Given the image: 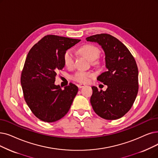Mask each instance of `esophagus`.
Wrapping results in <instances>:
<instances>
[{
	"label": "esophagus",
	"mask_w": 158,
	"mask_h": 158,
	"mask_svg": "<svg viewBox=\"0 0 158 158\" xmlns=\"http://www.w3.org/2000/svg\"><path fill=\"white\" fill-rule=\"evenodd\" d=\"M85 86V84H79V85H77V86H78V88H83V87H84Z\"/></svg>",
	"instance_id": "obj_1"
}]
</instances>
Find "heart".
<instances>
[{
  "instance_id": "obj_1",
  "label": "heart",
  "mask_w": 158,
  "mask_h": 158,
  "mask_svg": "<svg viewBox=\"0 0 158 158\" xmlns=\"http://www.w3.org/2000/svg\"><path fill=\"white\" fill-rule=\"evenodd\" d=\"M79 52L82 56H85L93 64H97L95 61L100 55V50L97 46L92 44H85L79 48ZM64 63L68 68H72L74 66L75 57L73 52L71 50H67L64 55ZM94 77V74L91 72H85L79 71L75 73L73 79L80 83H88Z\"/></svg>"
}]
</instances>
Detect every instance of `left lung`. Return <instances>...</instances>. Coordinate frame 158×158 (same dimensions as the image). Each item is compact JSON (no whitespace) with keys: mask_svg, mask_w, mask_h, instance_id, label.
<instances>
[{"mask_svg":"<svg viewBox=\"0 0 158 158\" xmlns=\"http://www.w3.org/2000/svg\"><path fill=\"white\" fill-rule=\"evenodd\" d=\"M86 39L101 46L107 69L97 78L107 86L106 91L92 87V108L105 119H119L131 108L138 92V69L135 60L127 48L109 34H98Z\"/></svg>","mask_w":158,"mask_h":158,"instance_id":"obj_1","label":"left lung"}]
</instances>
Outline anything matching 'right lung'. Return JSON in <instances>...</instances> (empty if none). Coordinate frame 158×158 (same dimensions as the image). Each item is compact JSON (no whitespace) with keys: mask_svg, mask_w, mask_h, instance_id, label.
<instances>
[{"mask_svg":"<svg viewBox=\"0 0 158 158\" xmlns=\"http://www.w3.org/2000/svg\"><path fill=\"white\" fill-rule=\"evenodd\" d=\"M80 40L46 35L28 53L20 83L27 105L41 121H57L69 111L78 87L70 83L62 90L55 81L57 71L64 67L65 52Z\"/></svg>","mask_w":158,"mask_h":158,"instance_id":"right-lung-1","label":"right lung"}]
</instances>
